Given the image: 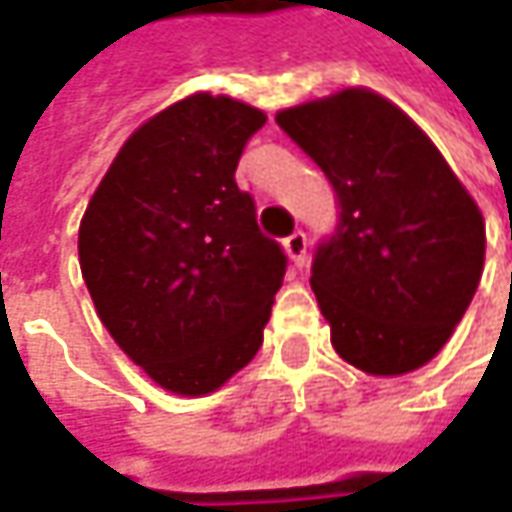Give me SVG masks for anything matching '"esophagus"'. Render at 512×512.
Returning a JSON list of instances; mask_svg holds the SVG:
<instances>
[{
    "label": "esophagus",
    "mask_w": 512,
    "mask_h": 512,
    "mask_svg": "<svg viewBox=\"0 0 512 512\" xmlns=\"http://www.w3.org/2000/svg\"><path fill=\"white\" fill-rule=\"evenodd\" d=\"M285 253L290 256V262L296 267H302L307 262V236L302 230L290 233L285 239Z\"/></svg>",
    "instance_id": "esophagus-1"
}]
</instances>
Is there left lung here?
Here are the masks:
<instances>
[{
    "mask_svg": "<svg viewBox=\"0 0 512 512\" xmlns=\"http://www.w3.org/2000/svg\"><path fill=\"white\" fill-rule=\"evenodd\" d=\"M276 122L342 207L310 276L336 353L370 376L419 370L479 287L482 210L430 136L376 90L344 88Z\"/></svg>",
    "mask_w": 512,
    "mask_h": 512,
    "instance_id": "obj_1",
    "label": "left lung"
}]
</instances>
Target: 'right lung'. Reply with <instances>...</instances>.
I'll return each instance as SVG.
<instances>
[{
	"instance_id": "right-lung-1",
	"label": "right lung",
	"mask_w": 512,
	"mask_h": 512,
	"mask_svg": "<svg viewBox=\"0 0 512 512\" xmlns=\"http://www.w3.org/2000/svg\"><path fill=\"white\" fill-rule=\"evenodd\" d=\"M267 116L193 93L130 133L79 225L82 279L133 364L176 396H207L262 347L287 259L236 185Z\"/></svg>"
}]
</instances>
